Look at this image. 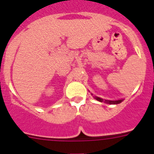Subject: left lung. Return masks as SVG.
Returning <instances> with one entry per match:
<instances>
[{
  "mask_svg": "<svg viewBox=\"0 0 154 154\" xmlns=\"http://www.w3.org/2000/svg\"><path fill=\"white\" fill-rule=\"evenodd\" d=\"M94 98H95L97 100H98V101H100V102H104V103H109V104H119V103H122V102L123 101V100H124V99H121V100H103V99L100 98V97H96V96H94Z\"/></svg>",
  "mask_w": 154,
  "mask_h": 154,
  "instance_id": "8db88e82",
  "label": "left lung"
}]
</instances>
